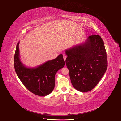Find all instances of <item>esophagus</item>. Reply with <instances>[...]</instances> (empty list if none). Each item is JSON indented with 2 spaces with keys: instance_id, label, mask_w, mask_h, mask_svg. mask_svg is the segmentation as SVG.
<instances>
[{
  "instance_id": "obj_1",
  "label": "esophagus",
  "mask_w": 121,
  "mask_h": 121,
  "mask_svg": "<svg viewBox=\"0 0 121 121\" xmlns=\"http://www.w3.org/2000/svg\"><path fill=\"white\" fill-rule=\"evenodd\" d=\"M66 58H67V56H66L65 55H64V56H63V58H64V61H65V60H66Z\"/></svg>"
}]
</instances>
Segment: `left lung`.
<instances>
[{
	"mask_svg": "<svg viewBox=\"0 0 121 121\" xmlns=\"http://www.w3.org/2000/svg\"><path fill=\"white\" fill-rule=\"evenodd\" d=\"M66 66L72 84L77 90H92L107 68L106 50L100 36H89L84 43L66 50Z\"/></svg>",
	"mask_w": 121,
	"mask_h": 121,
	"instance_id": "8db88e82",
	"label": "left lung"
}]
</instances>
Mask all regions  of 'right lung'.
<instances>
[{
	"mask_svg": "<svg viewBox=\"0 0 121 121\" xmlns=\"http://www.w3.org/2000/svg\"><path fill=\"white\" fill-rule=\"evenodd\" d=\"M18 42L14 55L16 73L24 86L31 92L40 96H45L53 90L55 75L64 67L65 63L62 54L34 68L25 66L20 59Z\"/></svg>",
	"mask_w": 121,
	"mask_h": 121,
	"instance_id": "1",
	"label": "right lung"
}]
</instances>
